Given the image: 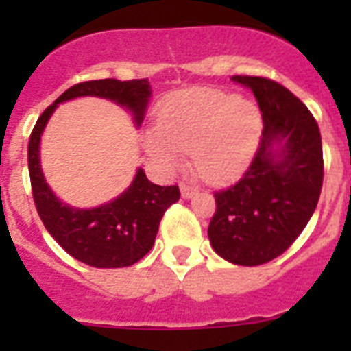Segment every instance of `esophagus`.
<instances>
[{
	"label": "esophagus",
	"instance_id": "1",
	"mask_svg": "<svg viewBox=\"0 0 351 351\" xmlns=\"http://www.w3.org/2000/svg\"><path fill=\"white\" fill-rule=\"evenodd\" d=\"M179 188H181V197L182 198H191L198 191V188L186 184V182H181V186H179Z\"/></svg>",
	"mask_w": 351,
	"mask_h": 351
}]
</instances>
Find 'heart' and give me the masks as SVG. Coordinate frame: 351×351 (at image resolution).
Returning a JSON list of instances; mask_svg holds the SVG:
<instances>
[{"mask_svg": "<svg viewBox=\"0 0 351 351\" xmlns=\"http://www.w3.org/2000/svg\"><path fill=\"white\" fill-rule=\"evenodd\" d=\"M262 114L243 96L206 88L169 96L158 110L156 130H144L142 147L161 170H176L191 151L193 167L206 181L239 178L258 147Z\"/></svg>", "mask_w": 351, "mask_h": 351, "instance_id": "b5f03b06", "label": "heart"}]
</instances>
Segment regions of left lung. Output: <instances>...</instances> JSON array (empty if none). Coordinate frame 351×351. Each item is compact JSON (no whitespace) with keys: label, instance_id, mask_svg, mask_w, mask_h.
Masks as SVG:
<instances>
[{"label":"left lung","instance_id":"left-lung-1","mask_svg":"<svg viewBox=\"0 0 351 351\" xmlns=\"http://www.w3.org/2000/svg\"><path fill=\"white\" fill-rule=\"evenodd\" d=\"M232 80L253 91L263 132L246 173L214 193L207 235L221 258L253 267L285 253L311 219L324 182V154L315 117L295 95L263 77Z\"/></svg>","mask_w":351,"mask_h":351}]
</instances>
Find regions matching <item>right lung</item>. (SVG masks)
<instances>
[{"mask_svg":"<svg viewBox=\"0 0 351 351\" xmlns=\"http://www.w3.org/2000/svg\"><path fill=\"white\" fill-rule=\"evenodd\" d=\"M80 96L114 101L130 110L135 126H141L151 98V86L147 79L89 80L71 86L43 110L27 145V167L36 210L56 243L75 260L98 269L130 267L153 247L163 214L181 195L178 186L153 184L144 170L138 169L132 184L110 202L93 209H79L61 202L43 178L40 141L56 107Z\"/></svg>","mask_w":351,"mask_h":351,"instance_id":"obj_1","label":"right lung"}]
</instances>
